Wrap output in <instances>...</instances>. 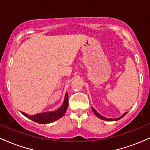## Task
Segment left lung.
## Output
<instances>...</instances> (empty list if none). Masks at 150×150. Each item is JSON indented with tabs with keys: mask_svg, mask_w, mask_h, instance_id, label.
Returning <instances> with one entry per match:
<instances>
[{
	"mask_svg": "<svg viewBox=\"0 0 150 150\" xmlns=\"http://www.w3.org/2000/svg\"><path fill=\"white\" fill-rule=\"evenodd\" d=\"M92 111H93V112H94V114H95L96 116H97L98 117V118H101V119L104 120H107V121H114V120H119V119H120V118H123V116H125V115L127 114V113H128V112H125V113H123V115H122L121 116H120L119 118H105V117L102 116H101V115L99 114V113H98L97 111H96V110L94 109V108H93V107H92Z\"/></svg>",
	"mask_w": 150,
	"mask_h": 150,
	"instance_id": "obj_1",
	"label": "left lung"
}]
</instances>
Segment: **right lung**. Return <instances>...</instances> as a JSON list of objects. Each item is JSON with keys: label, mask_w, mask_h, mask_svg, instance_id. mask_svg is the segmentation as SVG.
Instances as JSON below:
<instances>
[{"label": "right lung", "mask_w": 150, "mask_h": 150, "mask_svg": "<svg viewBox=\"0 0 150 150\" xmlns=\"http://www.w3.org/2000/svg\"><path fill=\"white\" fill-rule=\"evenodd\" d=\"M68 106V94L66 93L65 95L64 101L63 104L58 108L57 110L49 112H44L41 113H37L35 115H28L26 113L21 112L24 116L28 118L29 119L33 120L36 123H40V124H47V123H52L56 121L63 116L66 111Z\"/></svg>", "instance_id": "1"}]
</instances>
